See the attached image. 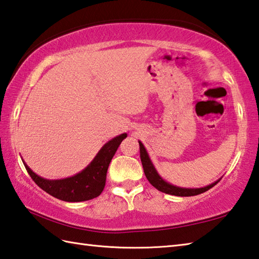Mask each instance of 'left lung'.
<instances>
[{
	"instance_id": "obj_1",
	"label": "left lung",
	"mask_w": 259,
	"mask_h": 259,
	"mask_svg": "<svg viewBox=\"0 0 259 259\" xmlns=\"http://www.w3.org/2000/svg\"><path fill=\"white\" fill-rule=\"evenodd\" d=\"M139 149H140V159H142V164H143L146 178H147V180L149 181L150 185L156 188L157 190L165 192V194L180 196V197L196 196V195L203 194V192L209 190L210 188H213L216 183L221 180L220 179V180L215 181L211 183V185H208L204 188H181V187L173 186V185H171V183L166 182L164 179L161 178V176L158 175L156 168L154 167L152 161H150V158L147 154V150H146L144 145L140 142H139Z\"/></svg>"
}]
</instances>
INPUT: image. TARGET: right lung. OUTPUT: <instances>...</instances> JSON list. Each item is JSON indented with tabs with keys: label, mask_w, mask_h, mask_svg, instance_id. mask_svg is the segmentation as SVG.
Masks as SVG:
<instances>
[{
	"label": "right lung",
	"mask_w": 259,
	"mask_h": 259,
	"mask_svg": "<svg viewBox=\"0 0 259 259\" xmlns=\"http://www.w3.org/2000/svg\"><path fill=\"white\" fill-rule=\"evenodd\" d=\"M126 137V134L116 136L106 143L97 153L95 158L93 159L87 167L76 176L61 179V180H48L30 170V167L23 162L28 175L39 188L48 192L51 196L60 200L77 203V201L89 200L102 194L105 187L106 172L113 158L114 154L119 147L122 140Z\"/></svg>",
	"instance_id": "obj_1"
}]
</instances>
